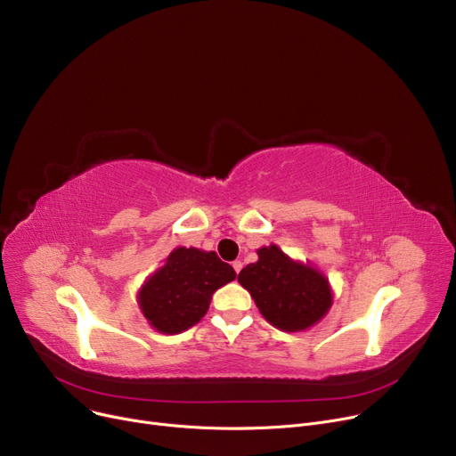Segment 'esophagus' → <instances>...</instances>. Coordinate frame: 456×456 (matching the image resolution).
I'll list each match as a JSON object with an SVG mask.
<instances>
[{"label": "esophagus", "instance_id": "esophagus-1", "mask_svg": "<svg viewBox=\"0 0 456 456\" xmlns=\"http://www.w3.org/2000/svg\"><path fill=\"white\" fill-rule=\"evenodd\" d=\"M242 266H244V265H242V260H234V262H232V268H234V272H236V273H240Z\"/></svg>", "mask_w": 456, "mask_h": 456}]
</instances>
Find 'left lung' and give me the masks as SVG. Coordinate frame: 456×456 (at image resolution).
<instances>
[{"label":"left lung","instance_id":"left-lung-1","mask_svg":"<svg viewBox=\"0 0 456 456\" xmlns=\"http://www.w3.org/2000/svg\"><path fill=\"white\" fill-rule=\"evenodd\" d=\"M256 255L258 260L238 273V282L268 323L284 332H299L325 318L332 289L316 266L294 260L275 244L256 249Z\"/></svg>","mask_w":456,"mask_h":456}]
</instances>
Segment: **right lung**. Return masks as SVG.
Listing matches in <instances>:
<instances>
[{
  "mask_svg": "<svg viewBox=\"0 0 456 456\" xmlns=\"http://www.w3.org/2000/svg\"><path fill=\"white\" fill-rule=\"evenodd\" d=\"M236 273L214 251L175 248L140 286L136 301L148 323L162 334H179L207 314L212 294Z\"/></svg>",
  "mask_w": 456,
  "mask_h": 456,
  "instance_id": "1",
  "label": "right lung"
}]
</instances>
